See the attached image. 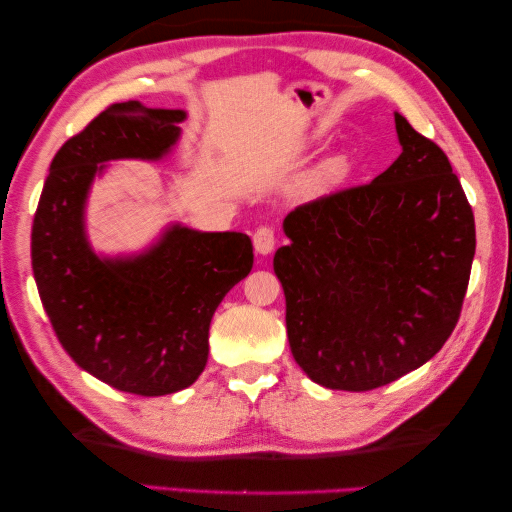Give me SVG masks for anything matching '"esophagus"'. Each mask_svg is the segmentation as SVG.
<instances>
[{"label": "esophagus", "mask_w": 512, "mask_h": 512, "mask_svg": "<svg viewBox=\"0 0 512 512\" xmlns=\"http://www.w3.org/2000/svg\"><path fill=\"white\" fill-rule=\"evenodd\" d=\"M253 244H255V250H257L259 255H270V253H273V248L277 244V237H275L273 228H268V226L257 228L255 235H253Z\"/></svg>", "instance_id": "1"}]
</instances>
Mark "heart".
<instances>
[{
	"label": "heart",
	"mask_w": 512,
	"mask_h": 512,
	"mask_svg": "<svg viewBox=\"0 0 512 512\" xmlns=\"http://www.w3.org/2000/svg\"><path fill=\"white\" fill-rule=\"evenodd\" d=\"M343 167V160L341 158H332L328 162H323V165L312 173V178L308 182V189L310 191H319L323 189L325 184H328L332 180V176H336L339 173V169Z\"/></svg>",
	"instance_id": "1"
}]
</instances>
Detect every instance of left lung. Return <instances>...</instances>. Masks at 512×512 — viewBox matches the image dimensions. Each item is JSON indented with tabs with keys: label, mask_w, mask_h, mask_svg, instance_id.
I'll use <instances>...</instances> for the list:
<instances>
[{
	"label": "left lung",
	"mask_w": 512,
	"mask_h": 512,
	"mask_svg": "<svg viewBox=\"0 0 512 512\" xmlns=\"http://www.w3.org/2000/svg\"><path fill=\"white\" fill-rule=\"evenodd\" d=\"M402 154L363 187L286 215L275 253L290 352L328 389L383 387L440 352L458 323L475 220L444 151L394 114Z\"/></svg>",
	"instance_id": "obj_1"
}]
</instances>
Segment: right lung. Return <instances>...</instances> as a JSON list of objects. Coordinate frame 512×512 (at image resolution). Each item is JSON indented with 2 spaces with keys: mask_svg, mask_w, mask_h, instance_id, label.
<instances>
[{
  "mask_svg": "<svg viewBox=\"0 0 512 512\" xmlns=\"http://www.w3.org/2000/svg\"><path fill=\"white\" fill-rule=\"evenodd\" d=\"M184 118L138 101L107 107L57 151L32 224V273L63 350L136 396L176 394L198 380L213 314L253 268L248 235L180 222L138 253L103 255L90 244L85 206L107 162H162Z\"/></svg>",
  "mask_w": 512,
  "mask_h": 512,
  "instance_id": "1",
  "label": "right lung"
}]
</instances>
